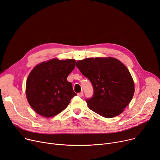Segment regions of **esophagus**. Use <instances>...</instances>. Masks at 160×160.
<instances>
[{
    "label": "esophagus",
    "mask_w": 160,
    "mask_h": 160,
    "mask_svg": "<svg viewBox=\"0 0 160 160\" xmlns=\"http://www.w3.org/2000/svg\"><path fill=\"white\" fill-rule=\"evenodd\" d=\"M78 95L79 97H82L83 95H84V92H81L80 93H78Z\"/></svg>",
    "instance_id": "1"
}]
</instances>
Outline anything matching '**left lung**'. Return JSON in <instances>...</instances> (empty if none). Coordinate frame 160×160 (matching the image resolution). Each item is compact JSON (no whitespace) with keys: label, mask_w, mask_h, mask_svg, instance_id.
Here are the masks:
<instances>
[{"label":"left lung","mask_w":160,"mask_h":160,"mask_svg":"<svg viewBox=\"0 0 160 160\" xmlns=\"http://www.w3.org/2000/svg\"><path fill=\"white\" fill-rule=\"evenodd\" d=\"M76 66L93 86V96L86 100L88 107L105 118L120 114L135 92L127 67L112 58H87L78 61Z\"/></svg>","instance_id":"1"}]
</instances>
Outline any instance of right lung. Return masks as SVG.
<instances>
[{"label": "right lung", "instance_id": "right-lung-1", "mask_svg": "<svg viewBox=\"0 0 160 160\" xmlns=\"http://www.w3.org/2000/svg\"><path fill=\"white\" fill-rule=\"evenodd\" d=\"M74 59H53L34 67L26 82V95L35 112L46 118L64 110L76 93L67 77L75 67Z\"/></svg>", "mask_w": 160, "mask_h": 160}]
</instances>
